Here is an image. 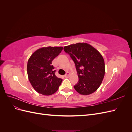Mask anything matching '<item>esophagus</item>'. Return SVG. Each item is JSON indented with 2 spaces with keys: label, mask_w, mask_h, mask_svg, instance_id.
<instances>
[{
  "label": "esophagus",
  "mask_w": 132,
  "mask_h": 132,
  "mask_svg": "<svg viewBox=\"0 0 132 132\" xmlns=\"http://www.w3.org/2000/svg\"><path fill=\"white\" fill-rule=\"evenodd\" d=\"M69 73L68 72H67V74L64 75V77H65V78H68V77H69Z\"/></svg>",
  "instance_id": "34e87169"
}]
</instances>
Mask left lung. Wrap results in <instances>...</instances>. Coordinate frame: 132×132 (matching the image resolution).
Masks as SVG:
<instances>
[{
  "instance_id": "1",
  "label": "left lung",
  "mask_w": 132,
  "mask_h": 132,
  "mask_svg": "<svg viewBox=\"0 0 132 132\" xmlns=\"http://www.w3.org/2000/svg\"><path fill=\"white\" fill-rule=\"evenodd\" d=\"M74 61L79 78L74 86L78 93L88 95L96 91L104 78V59L101 53L87 43H77L64 47Z\"/></svg>"
}]
</instances>
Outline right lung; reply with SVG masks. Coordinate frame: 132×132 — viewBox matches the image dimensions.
I'll return each mask as SVG.
<instances>
[{
  "label": "right lung",
  "instance_id": "obj_1",
  "mask_svg": "<svg viewBox=\"0 0 132 132\" xmlns=\"http://www.w3.org/2000/svg\"><path fill=\"white\" fill-rule=\"evenodd\" d=\"M63 49V47H44L36 51L28 60V78L38 93L47 96L52 95L61 84L63 80L55 76L52 62Z\"/></svg>",
  "mask_w": 132,
  "mask_h": 132
}]
</instances>
